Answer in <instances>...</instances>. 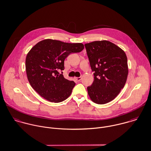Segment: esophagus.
Returning <instances> with one entry per match:
<instances>
[{
    "label": "esophagus",
    "instance_id": "esophagus-1",
    "mask_svg": "<svg viewBox=\"0 0 151 151\" xmlns=\"http://www.w3.org/2000/svg\"><path fill=\"white\" fill-rule=\"evenodd\" d=\"M82 78L81 77H76V78H75V80L76 81V82H79L81 80Z\"/></svg>",
    "mask_w": 151,
    "mask_h": 151
}]
</instances>
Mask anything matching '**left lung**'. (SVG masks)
Masks as SVG:
<instances>
[{"label": "left lung", "instance_id": "1", "mask_svg": "<svg viewBox=\"0 0 151 151\" xmlns=\"http://www.w3.org/2000/svg\"><path fill=\"white\" fill-rule=\"evenodd\" d=\"M94 81L87 88L91 99L105 104L114 99L127 82L128 67L125 52L108 40L85 45Z\"/></svg>", "mask_w": 151, "mask_h": 151}]
</instances>
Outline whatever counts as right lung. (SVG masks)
Returning a JSON list of instances; mask_svg holds the SVG:
<instances>
[{"label": "right lung", "instance_id": "1", "mask_svg": "<svg viewBox=\"0 0 151 151\" xmlns=\"http://www.w3.org/2000/svg\"><path fill=\"white\" fill-rule=\"evenodd\" d=\"M81 43H69L45 39L36 44L26 58L27 79L33 89L45 99L59 103L66 99L75 85L63 77L64 60L72 53L81 52Z\"/></svg>", "mask_w": 151, "mask_h": 151}]
</instances>
